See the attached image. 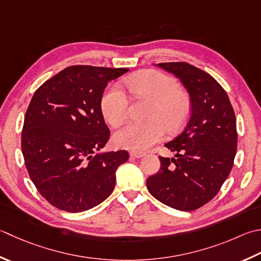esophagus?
<instances>
[{"mask_svg":"<svg viewBox=\"0 0 261 261\" xmlns=\"http://www.w3.org/2000/svg\"><path fill=\"white\" fill-rule=\"evenodd\" d=\"M130 156L134 158H141L142 156H145V152H140V151H130Z\"/></svg>","mask_w":261,"mask_h":261,"instance_id":"obj_1","label":"esophagus"}]
</instances>
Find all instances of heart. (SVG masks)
<instances>
[{
	"label": "heart",
	"instance_id": "1",
	"mask_svg": "<svg viewBox=\"0 0 261 261\" xmlns=\"http://www.w3.org/2000/svg\"><path fill=\"white\" fill-rule=\"evenodd\" d=\"M136 98L150 99L147 117L141 123H127L115 132L116 146L129 150H145L163 139L166 129L176 132L186 123L192 110V100L177 81L157 70H145L124 80ZM100 112L113 127L120 126L129 113V100L119 86L110 85L100 97Z\"/></svg>",
	"mask_w": 261,
	"mask_h": 261
}]
</instances>
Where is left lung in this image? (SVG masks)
<instances>
[{
    "label": "left lung",
    "mask_w": 261,
    "mask_h": 261,
    "mask_svg": "<svg viewBox=\"0 0 261 261\" xmlns=\"http://www.w3.org/2000/svg\"><path fill=\"white\" fill-rule=\"evenodd\" d=\"M158 66L181 80L192 110L185 129L165 145L175 157L160 156V171L147 178V188L167 206L196 211L217 195L232 170L238 147L236 114L226 91L205 71L186 62Z\"/></svg>",
    "instance_id": "8db88e82"
}]
</instances>
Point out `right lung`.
I'll return each instance as SVG.
<instances>
[{
	"mask_svg": "<svg viewBox=\"0 0 261 261\" xmlns=\"http://www.w3.org/2000/svg\"><path fill=\"white\" fill-rule=\"evenodd\" d=\"M127 69L72 65L39 87L25 112L21 149L36 189L50 205L88 211L109 197L126 150L97 154L110 139L100 112L109 81Z\"/></svg>",
	"mask_w": 261,
	"mask_h": 261,
	"instance_id": "1",
	"label": "right lung"
}]
</instances>
